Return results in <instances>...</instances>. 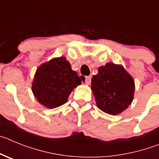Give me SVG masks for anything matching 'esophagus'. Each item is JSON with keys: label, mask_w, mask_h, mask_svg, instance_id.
I'll use <instances>...</instances> for the list:
<instances>
[{"label": "esophagus", "mask_w": 159, "mask_h": 159, "mask_svg": "<svg viewBox=\"0 0 159 159\" xmlns=\"http://www.w3.org/2000/svg\"><path fill=\"white\" fill-rule=\"evenodd\" d=\"M85 82L86 85H89L90 83H91V78L90 77H85Z\"/></svg>", "instance_id": "1"}]
</instances>
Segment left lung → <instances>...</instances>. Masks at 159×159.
<instances>
[{
  "mask_svg": "<svg viewBox=\"0 0 159 159\" xmlns=\"http://www.w3.org/2000/svg\"><path fill=\"white\" fill-rule=\"evenodd\" d=\"M97 108L117 115L126 110L134 99L135 81L122 65L108 62L98 68L91 81Z\"/></svg>",
  "mask_w": 159,
  "mask_h": 159,
  "instance_id": "obj_1",
  "label": "left lung"
}]
</instances>
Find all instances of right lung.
I'll use <instances>...</instances> for the list:
<instances>
[{"instance_id":"1","label":"right lung","mask_w":159,"mask_h":159,"mask_svg":"<svg viewBox=\"0 0 159 159\" xmlns=\"http://www.w3.org/2000/svg\"><path fill=\"white\" fill-rule=\"evenodd\" d=\"M81 84V78L72 70L69 61L62 56L38 67L31 89L39 104L48 108H55L66 103L74 89Z\"/></svg>"}]
</instances>
